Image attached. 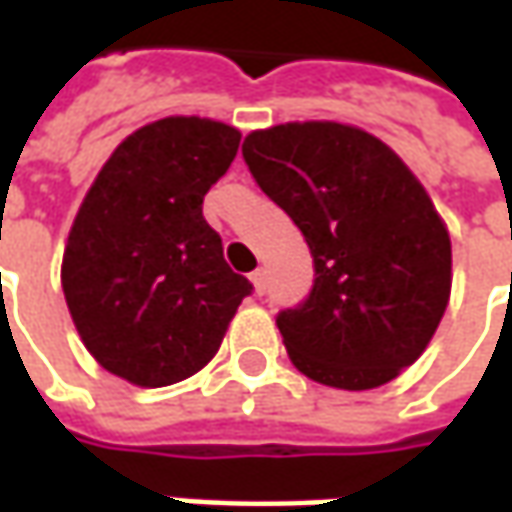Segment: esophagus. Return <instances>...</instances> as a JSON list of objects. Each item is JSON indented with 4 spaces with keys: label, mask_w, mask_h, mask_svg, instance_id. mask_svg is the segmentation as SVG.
I'll use <instances>...</instances> for the list:
<instances>
[{
    "label": "esophagus",
    "mask_w": 512,
    "mask_h": 512,
    "mask_svg": "<svg viewBox=\"0 0 512 512\" xmlns=\"http://www.w3.org/2000/svg\"><path fill=\"white\" fill-rule=\"evenodd\" d=\"M252 285H255V294H263V291H266V274H263V269L252 271Z\"/></svg>",
    "instance_id": "1"
}]
</instances>
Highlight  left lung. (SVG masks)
<instances>
[{
	"label": "left lung",
	"instance_id": "obj_1",
	"mask_svg": "<svg viewBox=\"0 0 512 512\" xmlns=\"http://www.w3.org/2000/svg\"><path fill=\"white\" fill-rule=\"evenodd\" d=\"M257 187L314 257L308 297L277 314L294 367L373 389L426 350L451 294V241L423 184L373 134L285 123L243 139Z\"/></svg>",
	"mask_w": 512,
	"mask_h": 512
}]
</instances>
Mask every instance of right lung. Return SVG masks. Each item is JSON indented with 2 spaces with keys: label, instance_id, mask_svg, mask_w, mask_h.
<instances>
[{
  "label": "right lung",
  "instance_id": "right-lung-1",
  "mask_svg": "<svg viewBox=\"0 0 512 512\" xmlns=\"http://www.w3.org/2000/svg\"><path fill=\"white\" fill-rule=\"evenodd\" d=\"M238 145L215 120L145 125L117 145L72 224L61 266L72 322L100 367L137 387L198 373L252 294L201 212Z\"/></svg>",
  "mask_w": 512,
  "mask_h": 512
}]
</instances>
